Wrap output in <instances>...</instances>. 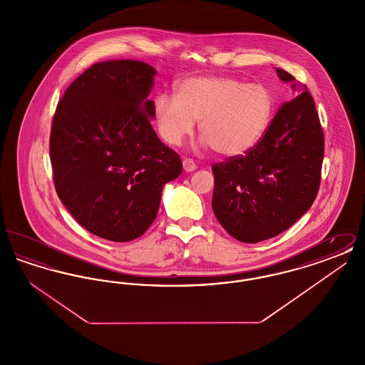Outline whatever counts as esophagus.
I'll return each mask as SVG.
<instances>
[{"label":"esophagus","instance_id":"34e87169","mask_svg":"<svg viewBox=\"0 0 365 365\" xmlns=\"http://www.w3.org/2000/svg\"><path fill=\"white\" fill-rule=\"evenodd\" d=\"M183 170L186 173H192V171L197 170V165H195V163L191 158H185L183 160Z\"/></svg>","mask_w":365,"mask_h":365}]
</instances>
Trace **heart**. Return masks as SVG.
<instances>
[{
    "mask_svg": "<svg viewBox=\"0 0 365 365\" xmlns=\"http://www.w3.org/2000/svg\"><path fill=\"white\" fill-rule=\"evenodd\" d=\"M275 113L272 91L230 76H191L180 81L175 97L158 94L153 119L163 140L180 146L198 123L201 145L220 156L249 153L265 135Z\"/></svg>",
    "mask_w": 365,
    "mask_h": 365,
    "instance_id": "b5f03b06",
    "label": "heart"
}]
</instances>
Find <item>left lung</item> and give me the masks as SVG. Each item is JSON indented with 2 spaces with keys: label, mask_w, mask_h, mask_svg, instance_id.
Here are the masks:
<instances>
[{
  "label": "left lung",
  "mask_w": 365,
  "mask_h": 365,
  "mask_svg": "<svg viewBox=\"0 0 365 365\" xmlns=\"http://www.w3.org/2000/svg\"><path fill=\"white\" fill-rule=\"evenodd\" d=\"M277 73L300 94L279 108L256 148L212 167L213 213L241 242H261L293 226L320 186L324 135L312 96L287 71Z\"/></svg>",
  "instance_id": "8db88e82"
}]
</instances>
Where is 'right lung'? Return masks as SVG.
<instances>
[{"mask_svg": "<svg viewBox=\"0 0 365 365\" xmlns=\"http://www.w3.org/2000/svg\"><path fill=\"white\" fill-rule=\"evenodd\" d=\"M155 75L137 60L97 63L71 83L53 118L57 195L81 226L112 242L140 237L164 185L182 173L179 155L150 124Z\"/></svg>", "mask_w": 365, "mask_h": 365, "instance_id": "1", "label": "right lung"}]
</instances>
